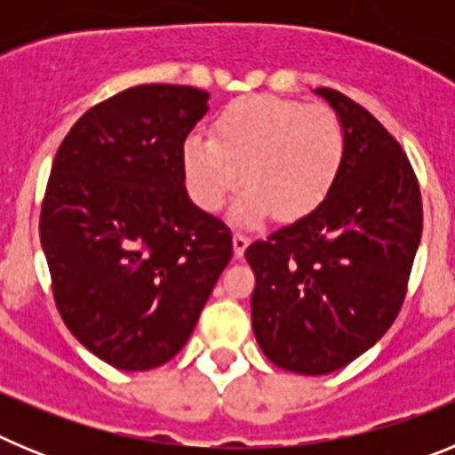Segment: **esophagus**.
<instances>
[{"mask_svg":"<svg viewBox=\"0 0 455 455\" xmlns=\"http://www.w3.org/2000/svg\"><path fill=\"white\" fill-rule=\"evenodd\" d=\"M248 243H251V239H248L243 232H236V235H235V255L236 257L243 255V252H246V248H248Z\"/></svg>","mask_w":455,"mask_h":455,"instance_id":"1","label":"esophagus"}]
</instances>
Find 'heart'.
<instances>
[{
	"mask_svg": "<svg viewBox=\"0 0 455 455\" xmlns=\"http://www.w3.org/2000/svg\"><path fill=\"white\" fill-rule=\"evenodd\" d=\"M344 148V130L331 107L248 95L220 108L212 136H187L182 171L204 212H220L246 180L251 188L235 209L239 223H262L273 212L296 220L328 198Z\"/></svg>",
	"mask_w": 455,
	"mask_h": 455,
	"instance_id": "heart-1",
	"label": "heart"
}]
</instances>
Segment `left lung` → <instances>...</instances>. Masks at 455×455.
I'll return each instance as SVG.
<instances>
[{"label": "left lung", "mask_w": 455, "mask_h": 455, "mask_svg": "<svg viewBox=\"0 0 455 455\" xmlns=\"http://www.w3.org/2000/svg\"><path fill=\"white\" fill-rule=\"evenodd\" d=\"M344 127L328 198L246 248L252 331L264 355L303 376L347 367L399 316L421 239V191L399 140L344 92L316 88Z\"/></svg>", "instance_id": "obj_1"}]
</instances>
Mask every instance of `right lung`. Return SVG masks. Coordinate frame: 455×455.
<instances>
[{"mask_svg": "<svg viewBox=\"0 0 455 455\" xmlns=\"http://www.w3.org/2000/svg\"><path fill=\"white\" fill-rule=\"evenodd\" d=\"M209 92L140 84L95 104L56 150L40 243L68 331L123 371L166 364L232 259V232L188 200L182 146Z\"/></svg>", "mask_w": 455, "mask_h": 455, "instance_id": "right-lung-1", "label": "right lung"}]
</instances>
